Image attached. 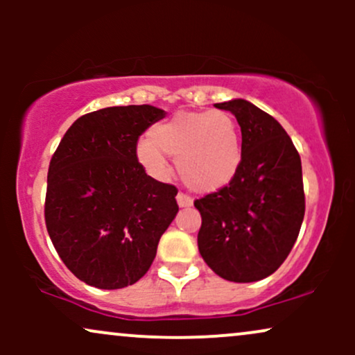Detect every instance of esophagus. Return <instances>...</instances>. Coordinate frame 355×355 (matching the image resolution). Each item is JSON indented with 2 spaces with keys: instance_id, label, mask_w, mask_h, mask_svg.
<instances>
[{
  "instance_id": "1",
  "label": "esophagus",
  "mask_w": 355,
  "mask_h": 355,
  "mask_svg": "<svg viewBox=\"0 0 355 355\" xmlns=\"http://www.w3.org/2000/svg\"><path fill=\"white\" fill-rule=\"evenodd\" d=\"M177 203H178V207H182V209H183V207H190L191 203H193V200H191L189 195L182 193V191H180V193L177 195Z\"/></svg>"
}]
</instances>
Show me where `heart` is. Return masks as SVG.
Listing matches in <instances>:
<instances>
[{
    "label": "heart",
    "mask_w": 355,
    "mask_h": 355,
    "mask_svg": "<svg viewBox=\"0 0 355 355\" xmlns=\"http://www.w3.org/2000/svg\"><path fill=\"white\" fill-rule=\"evenodd\" d=\"M195 191H217L234 180L242 164V137L237 120L225 110L178 112L155 125L148 140L137 146L138 162L158 178L168 173L166 157Z\"/></svg>",
    "instance_id": "heart-1"
}]
</instances>
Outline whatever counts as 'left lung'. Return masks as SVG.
Masks as SVG:
<instances>
[{
    "label": "left lung",
    "instance_id": "left-lung-1",
    "mask_svg": "<svg viewBox=\"0 0 355 355\" xmlns=\"http://www.w3.org/2000/svg\"><path fill=\"white\" fill-rule=\"evenodd\" d=\"M237 118L242 164L229 185L195 200L198 250L230 282L268 277L291 254L305 214L302 164L282 125L250 101L217 103Z\"/></svg>",
    "mask_w": 355,
    "mask_h": 355
}]
</instances>
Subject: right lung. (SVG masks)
I'll list each match as a JSON object with an SVG mask.
<instances>
[{
  "label": "right lung",
  "instance_id": "obj_1",
  "mask_svg": "<svg viewBox=\"0 0 355 355\" xmlns=\"http://www.w3.org/2000/svg\"><path fill=\"white\" fill-rule=\"evenodd\" d=\"M166 115L152 105L80 116L51 157L44 220L64 266L98 288H123L152 266L178 211L177 189L145 173L141 133Z\"/></svg>",
  "mask_w": 355,
  "mask_h": 355
}]
</instances>
